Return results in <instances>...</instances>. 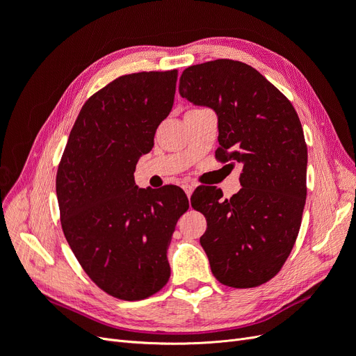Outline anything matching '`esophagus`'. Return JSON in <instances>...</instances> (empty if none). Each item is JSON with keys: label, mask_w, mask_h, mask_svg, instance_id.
Wrapping results in <instances>:
<instances>
[{"label": "esophagus", "mask_w": 356, "mask_h": 356, "mask_svg": "<svg viewBox=\"0 0 356 356\" xmlns=\"http://www.w3.org/2000/svg\"><path fill=\"white\" fill-rule=\"evenodd\" d=\"M182 188H184L186 195H187L188 197H191V195H193V190H195V186H193V184H184V186H182Z\"/></svg>", "instance_id": "obj_1"}]
</instances>
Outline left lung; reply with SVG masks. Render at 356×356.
<instances>
[{"instance_id":"left-lung-1","label":"left lung","mask_w":356,"mask_h":356,"mask_svg":"<svg viewBox=\"0 0 356 356\" xmlns=\"http://www.w3.org/2000/svg\"><path fill=\"white\" fill-rule=\"evenodd\" d=\"M179 95L217 113L215 157L243 165L242 188L230 199L217 187L191 196L208 222L200 245L211 270L222 285H261L282 268L303 217L307 145L300 118L285 95L239 60L188 67Z\"/></svg>"}]
</instances>
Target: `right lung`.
Returning <instances> with one entry per match:
<instances>
[{
	"label": "right lung",
	"mask_w": 356,
	"mask_h": 356,
	"mask_svg": "<svg viewBox=\"0 0 356 356\" xmlns=\"http://www.w3.org/2000/svg\"><path fill=\"white\" fill-rule=\"evenodd\" d=\"M178 71L122 75L86 101L56 175L63 234L83 270L106 294L135 301L170 276L168 248L188 209L177 186L138 188V159L169 115Z\"/></svg>",
	"instance_id": "obj_1"
}]
</instances>
